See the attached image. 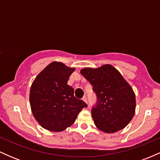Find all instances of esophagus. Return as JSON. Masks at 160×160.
<instances>
[{
  "label": "esophagus",
  "instance_id": "34e87169",
  "mask_svg": "<svg viewBox=\"0 0 160 160\" xmlns=\"http://www.w3.org/2000/svg\"><path fill=\"white\" fill-rule=\"evenodd\" d=\"M82 100L83 101V102H85V103H86V104H87V99H86V96H83V97H82Z\"/></svg>",
  "mask_w": 160,
  "mask_h": 160
}]
</instances>
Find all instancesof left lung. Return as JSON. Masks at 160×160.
Instances as JSON below:
<instances>
[{
	"instance_id": "left-lung-1",
	"label": "left lung",
	"mask_w": 160,
	"mask_h": 160,
	"mask_svg": "<svg viewBox=\"0 0 160 160\" xmlns=\"http://www.w3.org/2000/svg\"><path fill=\"white\" fill-rule=\"evenodd\" d=\"M80 73L92 85L98 97L96 108L92 110L95 126L108 134L126 127L135 115L136 100L132 88L120 71L108 64L82 68Z\"/></svg>"
}]
</instances>
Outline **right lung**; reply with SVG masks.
Here are the masks:
<instances>
[{"label":"right lung","instance_id":"right-lung-1","mask_svg":"<svg viewBox=\"0 0 160 160\" xmlns=\"http://www.w3.org/2000/svg\"><path fill=\"white\" fill-rule=\"evenodd\" d=\"M60 62H52L38 74L30 89L29 101L34 119L45 129L60 132L70 127L86 104L75 98L68 85L74 71Z\"/></svg>","mask_w":160,"mask_h":160}]
</instances>
